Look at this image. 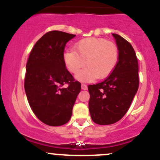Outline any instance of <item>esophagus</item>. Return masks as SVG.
Returning a JSON list of instances; mask_svg holds the SVG:
<instances>
[{
    "instance_id": "esophagus-1",
    "label": "esophagus",
    "mask_w": 160,
    "mask_h": 160,
    "mask_svg": "<svg viewBox=\"0 0 160 160\" xmlns=\"http://www.w3.org/2000/svg\"><path fill=\"white\" fill-rule=\"evenodd\" d=\"M81 89L82 90H87L88 89V86H87L86 84H84V83H82L81 84Z\"/></svg>"
}]
</instances>
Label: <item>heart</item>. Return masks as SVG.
<instances>
[{
    "instance_id": "b5f03b06",
    "label": "heart",
    "mask_w": 160,
    "mask_h": 160,
    "mask_svg": "<svg viewBox=\"0 0 160 160\" xmlns=\"http://www.w3.org/2000/svg\"><path fill=\"white\" fill-rule=\"evenodd\" d=\"M118 59L117 45L101 38H83L74 45L73 51L63 53L64 64L72 73L77 72L84 64L87 66L76 75L77 80L86 83L108 77L115 69Z\"/></svg>"
}]
</instances>
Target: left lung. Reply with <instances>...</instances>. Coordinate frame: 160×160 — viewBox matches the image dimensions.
I'll return each instance as SVG.
<instances>
[{
    "mask_svg": "<svg viewBox=\"0 0 160 160\" xmlns=\"http://www.w3.org/2000/svg\"><path fill=\"white\" fill-rule=\"evenodd\" d=\"M119 50L117 66L103 82L89 85V111L93 122L111 125L118 122L129 109L138 88V64L132 45L113 33Z\"/></svg>",
    "mask_w": 160,
    "mask_h": 160,
    "instance_id": "1",
    "label": "left lung"
}]
</instances>
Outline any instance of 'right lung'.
I'll list each match as a JSON object with an SVG mask.
<instances>
[{"label": "right lung", "mask_w": 160, "mask_h": 160, "mask_svg": "<svg viewBox=\"0 0 160 160\" xmlns=\"http://www.w3.org/2000/svg\"><path fill=\"white\" fill-rule=\"evenodd\" d=\"M75 36L60 31L47 32L35 43L27 62L25 90L28 103L35 116L50 126L70 121L81 89L63 62L66 44Z\"/></svg>", "instance_id": "right-lung-1"}]
</instances>
